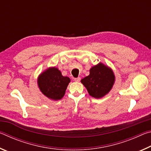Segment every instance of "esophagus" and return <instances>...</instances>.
I'll return each mask as SVG.
<instances>
[{
    "label": "esophagus",
    "mask_w": 151,
    "mask_h": 151,
    "mask_svg": "<svg viewBox=\"0 0 151 151\" xmlns=\"http://www.w3.org/2000/svg\"><path fill=\"white\" fill-rule=\"evenodd\" d=\"M74 81H76V82H79L81 81V78L80 77H78V78H74Z\"/></svg>",
    "instance_id": "34e87169"
}]
</instances>
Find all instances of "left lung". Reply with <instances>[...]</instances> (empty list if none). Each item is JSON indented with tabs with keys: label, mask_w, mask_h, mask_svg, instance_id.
<instances>
[{
	"label": "left lung",
	"mask_w": 151,
	"mask_h": 151,
	"mask_svg": "<svg viewBox=\"0 0 151 151\" xmlns=\"http://www.w3.org/2000/svg\"><path fill=\"white\" fill-rule=\"evenodd\" d=\"M115 81L113 71L103 63H99L90 69V74L81 80L89 94L101 99L111 90Z\"/></svg>",
	"instance_id": "obj_1"
}]
</instances>
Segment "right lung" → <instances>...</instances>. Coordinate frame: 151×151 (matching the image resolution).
I'll return each mask as SVG.
<instances>
[{
	"mask_svg": "<svg viewBox=\"0 0 151 151\" xmlns=\"http://www.w3.org/2000/svg\"><path fill=\"white\" fill-rule=\"evenodd\" d=\"M37 82L44 95L52 100L58 101L65 95L70 79L63 76L57 68L50 67L40 74Z\"/></svg>",
	"mask_w": 151,
	"mask_h": 151,
	"instance_id": "right-lung-1",
	"label": "right lung"
}]
</instances>
